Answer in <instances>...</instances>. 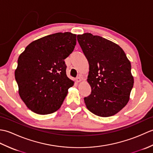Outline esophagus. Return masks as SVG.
I'll return each mask as SVG.
<instances>
[{
    "label": "esophagus",
    "mask_w": 153,
    "mask_h": 153,
    "mask_svg": "<svg viewBox=\"0 0 153 153\" xmlns=\"http://www.w3.org/2000/svg\"><path fill=\"white\" fill-rule=\"evenodd\" d=\"M81 81H82V79H81L80 77H76V82H80Z\"/></svg>",
    "instance_id": "obj_1"
}]
</instances>
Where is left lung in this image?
<instances>
[{
    "label": "left lung",
    "instance_id": "1",
    "mask_svg": "<svg viewBox=\"0 0 153 153\" xmlns=\"http://www.w3.org/2000/svg\"><path fill=\"white\" fill-rule=\"evenodd\" d=\"M77 39L89 64L87 109L101 117L116 114L128 102L134 86L130 62L119 45L99 35L85 33Z\"/></svg>",
    "mask_w": 153,
    "mask_h": 153
}]
</instances>
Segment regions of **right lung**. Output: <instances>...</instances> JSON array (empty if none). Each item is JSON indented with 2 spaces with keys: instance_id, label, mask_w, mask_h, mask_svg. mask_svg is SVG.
Here are the masks:
<instances>
[{
  "instance_id": "right-lung-1",
  "label": "right lung",
  "mask_w": 153,
  "mask_h": 153,
  "mask_svg": "<svg viewBox=\"0 0 153 153\" xmlns=\"http://www.w3.org/2000/svg\"><path fill=\"white\" fill-rule=\"evenodd\" d=\"M76 45V34L56 33L33 41L19 55L15 79L19 96L31 111L45 115L60 108L74 85L64 59Z\"/></svg>"
}]
</instances>
